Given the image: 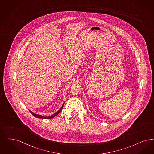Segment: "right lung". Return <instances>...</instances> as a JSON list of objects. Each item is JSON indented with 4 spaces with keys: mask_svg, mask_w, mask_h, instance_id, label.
I'll use <instances>...</instances> for the list:
<instances>
[{
    "mask_svg": "<svg viewBox=\"0 0 154 154\" xmlns=\"http://www.w3.org/2000/svg\"><path fill=\"white\" fill-rule=\"evenodd\" d=\"M64 103H63V105H62V107L60 108V110H59V111H57L56 113L54 114L53 115H52V116H48V117H45V116H41V115H40V114H34L33 113V112H32L30 110H29L30 111V112L31 113V114H32V115H33L34 117H37V118H41V119H52V118H54V117L56 115H57L58 114L60 113V112L61 111V110H62V109H63V106H64Z\"/></svg>",
    "mask_w": 154,
    "mask_h": 154,
    "instance_id": "add662e5",
    "label": "right lung"
}]
</instances>
